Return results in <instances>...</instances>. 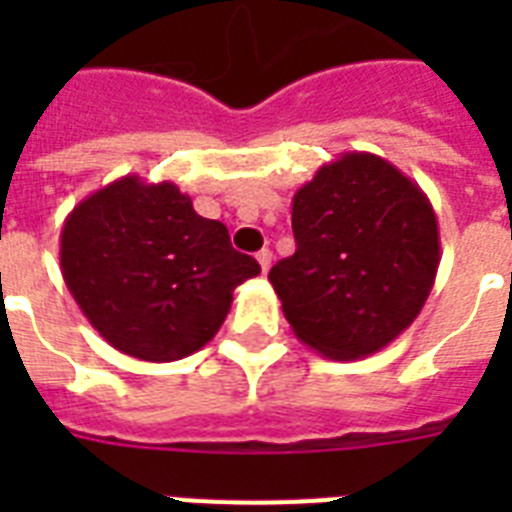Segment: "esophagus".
Here are the masks:
<instances>
[{
    "instance_id": "esophagus-1",
    "label": "esophagus",
    "mask_w": 512,
    "mask_h": 512,
    "mask_svg": "<svg viewBox=\"0 0 512 512\" xmlns=\"http://www.w3.org/2000/svg\"><path fill=\"white\" fill-rule=\"evenodd\" d=\"M271 260H273L271 249H260V252H257V263H260V271L263 273H268V268H271Z\"/></svg>"
}]
</instances>
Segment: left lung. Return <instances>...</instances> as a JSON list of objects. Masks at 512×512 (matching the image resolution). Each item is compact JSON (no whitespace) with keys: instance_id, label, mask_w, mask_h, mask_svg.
Listing matches in <instances>:
<instances>
[{"instance_id":"left-lung-1","label":"left lung","mask_w":512,"mask_h":512,"mask_svg":"<svg viewBox=\"0 0 512 512\" xmlns=\"http://www.w3.org/2000/svg\"><path fill=\"white\" fill-rule=\"evenodd\" d=\"M292 231L295 255L268 281L297 340L356 361L412 327L441 260L436 212L412 177L348 151L297 188Z\"/></svg>"}]
</instances>
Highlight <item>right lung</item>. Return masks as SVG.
I'll return each mask as SVG.
<instances>
[{
  "label": "right lung",
  "mask_w": 512,
  "mask_h": 512,
  "mask_svg": "<svg viewBox=\"0 0 512 512\" xmlns=\"http://www.w3.org/2000/svg\"><path fill=\"white\" fill-rule=\"evenodd\" d=\"M60 273L100 337L140 361L204 348L231 311L233 289L260 273L220 220L196 215L175 183L127 175L71 209Z\"/></svg>",
  "instance_id": "right-lung-1"
}]
</instances>
